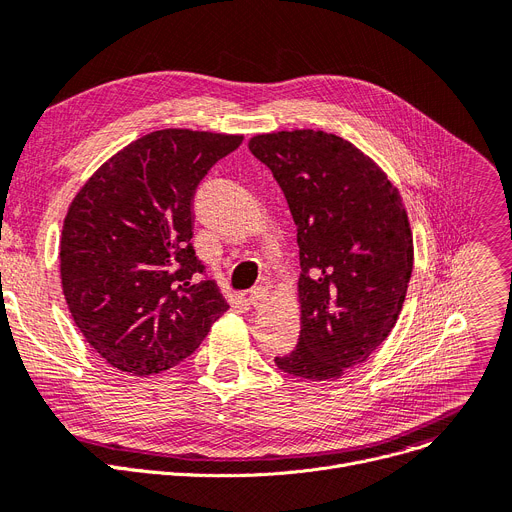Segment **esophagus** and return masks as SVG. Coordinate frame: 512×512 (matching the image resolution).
Masks as SVG:
<instances>
[{
  "instance_id": "1",
  "label": "esophagus",
  "mask_w": 512,
  "mask_h": 512,
  "mask_svg": "<svg viewBox=\"0 0 512 512\" xmlns=\"http://www.w3.org/2000/svg\"><path fill=\"white\" fill-rule=\"evenodd\" d=\"M265 301H267V288H265V286H255V288H251V292H249V303H251L255 309H259Z\"/></svg>"
}]
</instances>
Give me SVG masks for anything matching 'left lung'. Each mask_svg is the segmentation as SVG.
I'll return each mask as SVG.
<instances>
[{"instance_id":"1","label":"left lung","mask_w":512,"mask_h":512,"mask_svg":"<svg viewBox=\"0 0 512 512\" xmlns=\"http://www.w3.org/2000/svg\"><path fill=\"white\" fill-rule=\"evenodd\" d=\"M249 149L282 188L301 255V336L274 361L297 378L336 380L400 315L413 272L407 211L386 174L336 134H257Z\"/></svg>"}]
</instances>
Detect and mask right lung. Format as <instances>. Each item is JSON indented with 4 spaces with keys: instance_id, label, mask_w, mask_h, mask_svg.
Segmentation results:
<instances>
[{
    "instance_id": "obj_1",
    "label": "right lung",
    "mask_w": 512,
    "mask_h": 512,
    "mask_svg": "<svg viewBox=\"0 0 512 512\" xmlns=\"http://www.w3.org/2000/svg\"><path fill=\"white\" fill-rule=\"evenodd\" d=\"M236 134L155 130L103 164L62 230V288L80 334L130 375L191 357L228 303L193 249L199 182Z\"/></svg>"
}]
</instances>
